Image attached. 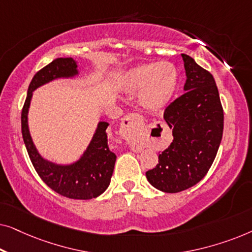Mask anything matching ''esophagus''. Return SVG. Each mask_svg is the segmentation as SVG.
Wrapping results in <instances>:
<instances>
[{"label": "esophagus", "mask_w": 252, "mask_h": 252, "mask_svg": "<svg viewBox=\"0 0 252 252\" xmlns=\"http://www.w3.org/2000/svg\"><path fill=\"white\" fill-rule=\"evenodd\" d=\"M144 128V118L137 113H129L123 119L119 134L124 140L132 143L134 150H137L136 140Z\"/></svg>", "instance_id": "obj_1"}]
</instances>
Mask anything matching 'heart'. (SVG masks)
Instances as JSON below:
<instances>
[{"label":"heart","mask_w":252,"mask_h":252,"mask_svg":"<svg viewBox=\"0 0 252 252\" xmlns=\"http://www.w3.org/2000/svg\"><path fill=\"white\" fill-rule=\"evenodd\" d=\"M179 74L172 63L137 65L123 75L122 89L127 93L141 91L140 102L149 110H159L173 97L178 88Z\"/></svg>","instance_id":"obj_1"}]
</instances>
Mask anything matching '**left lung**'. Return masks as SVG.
I'll list each match as a JSON object with an SVG mask.
<instances>
[{
    "instance_id": "8db88e82",
    "label": "left lung",
    "mask_w": 252,
    "mask_h": 252,
    "mask_svg": "<svg viewBox=\"0 0 252 252\" xmlns=\"http://www.w3.org/2000/svg\"><path fill=\"white\" fill-rule=\"evenodd\" d=\"M181 56L186 93L164 112L173 141L159 154L156 167L146 173L150 185L164 192L186 190L201 181L222 139L223 111L215 79L190 56Z\"/></svg>"
}]
</instances>
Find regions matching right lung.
I'll return each instance as SVG.
<instances>
[{
	"instance_id": "add662e5",
	"label": "right lung",
	"mask_w": 252,
	"mask_h": 252,
	"mask_svg": "<svg viewBox=\"0 0 252 252\" xmlns=\"http://www.w3.org/2000/svg\"><path fill=\"white\" fill-rule=\"evenodd\" d=\"M79 74L78 64L73 58H57L36 72L29 86L22 111V133L24 143L34 168L44 184L62 196L73 199H91L103 194L109 187L116 155L109 149V123L99 122L91 143L82 156L72 164L62 165L41 156L34 146L29 129V109L33 92L48 82L61 78H74Z\"/></svg>"
}]
</instances>
